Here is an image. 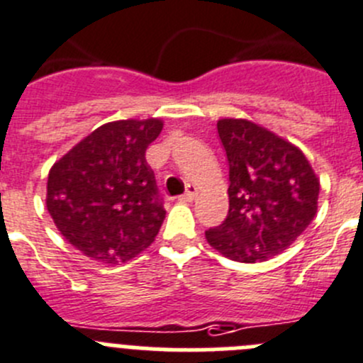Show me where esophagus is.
<instances>
[{
  "mask_svg": "<svg viewBox=\"0 0 363 363\" xmlns=\"http://www.w3.org/2000/svg\"><path fill=\"white\" fill-rule=\"evenodd\" d=\"M195 196H196V188L193 184H189L184 195L179 196V200H181V202H193V200H195Z\"/></svg>",
  "mask_w": 363,
  "mask_h": 363,
  "instance_id": "1",
  "label": "esophagus"
}]
</instances>
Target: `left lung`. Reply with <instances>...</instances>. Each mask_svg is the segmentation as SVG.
Returning a JSON list of instances; mask_svg holds the SVG:
<instances>
[{"label": "left lung", "instance_id": "left-lung-1", "mask_svg": "<svg viewBox=\"0 0 363 363\" xmlns=\"http://www.w3.org/2000/svg\"><path fill=\"white\" fill-rule=\"evenodd\" d=\"M218 135L228 161V214L206 239L228 259L262 262L314 220L319 181L298 147L253 122L221 118Z\"/></svg>", "mask_w": 363, "mask_h": 363}]
</instances>
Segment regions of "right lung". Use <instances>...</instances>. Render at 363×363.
<instances>
[{
    "label": "right lung",
    "mask_w": 363,
    "mask_h": 363,
    "mask_svg": "<svg viewBox=\"0 0 363 363\" xmlns=\"http://www.w3.org/2000/svg\"><path fill=\"white\" fill-rule=\"evenodd\" d=\"M163 122L117 121L81 140L49 170L45 206L60 234L106 264L150 246L167 211L145 150Z\"/></svg>",
    "instance_id": "right-lung-1"
}]
</instances>
